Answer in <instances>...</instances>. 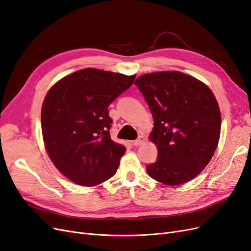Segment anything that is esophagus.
Instances as JSON below:
<instances>
[{"instance_id":"obj_1","label":"esophagus","mask_w":251,"mask_h":251,"mask_svg":"<svg viewBox=\"0 0 251 251\" xmlns=\"http://www.w3.org/2000/svg\"><path fill=\"white\" fill-rule=\"evenodd\" d=\"M144 142H145V138H144V136H139V138H138V139H136V140H134V141H133V145H135V146H139V145H142Z\"/></svg>"}]
</instances>
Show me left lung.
I'll use <instances>...</instances> for the list:
<instances>
[{"mask_svg":"<svg viewBox=\"0 0 251 251\" xmlns=\"http://www.w3.org/2000/svg\"><path fill=\"white\" fill-rule=\"evenodd\" d=\"M153 117L150 139L158 160L148 175L167 186L185 184L208 165L221 129L219 105L212 90L184 73L145 74L135 81Z\"/></svg>","mask_w":251,"mask_h":251,"instance_id":"1","label":"left lung"}]
</instances>
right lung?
Segmentation results:
<instances>
[{
	"label": "right lung",
	"instance_id": "add662e5",
	"mask_svg": "<svg viewBox=\"0 0 251 251\" xmlns=\"http://www.w3.org/2000/svg\"><path fill=\"white\" fill-rule=\"evenodd\" d=\"M135 77L84 68L48 91L41 107L43 142L55 167L73 183L93 187L116 174L126 148L111 139L108 107Z\"/></svg>",
	"mask_w": 251,
	"mask_h": 251
}]
</instances>
